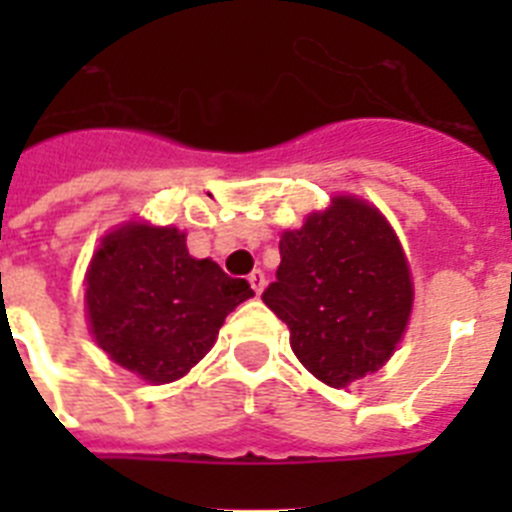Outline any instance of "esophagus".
<instances>
[{
  "label": "esophagus",
  "instance_id": "obj_1",
  "mask_svg": "<svg viewBox=\"0 0 512 512\" xmlns=\"http://www.w3.org/2000/svg\"><path fill=\"white\" fill-rule=\"evenodd\" d=\"M248 282H251L253 292H256V295H261V292H264V287H266V274L261 269L251 271V277H248Z\"/></svg>",
  "mask_w": 512,
  "mask_h": 512
}]
</instances>
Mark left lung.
Segmentation results:
<instances>
[{"instance_id": "1", "label": "left lung", "mask_w": 512, "mask_h": 512, "mask_svg": "<svg viewBox=\"0 0 512 512\" xmlns=\"http://www.w3.org/2000/svg\"><path fill=\"white\" fill-rule=\"evenodd\" d=\"M277 282L261 300L289 328L307 372L348 387L395 354L413 310V279L395 230L374 205L333 197L284 230Z\"/></svg>"}]
</instances>
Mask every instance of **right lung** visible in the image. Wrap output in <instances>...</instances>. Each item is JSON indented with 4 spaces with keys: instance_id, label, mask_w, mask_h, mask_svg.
I'll return each instance as SVG.
<instances>
[{
    "instance_id": "right-lung-1",
    "label": "right lung",
    "mask_w": 512,
    "mask_h": 512,
    "mask_svg": "<svg viewBox=\"0 0 512 512\" xmlns=\"http://www.w3.org/2000/svg\"><path fill=\"white\" fill-rule=\"evenodd\" d=\"M248 297L246 279L192 259L176 228L128 223L94 251L84 300L97 346L140 379L166 384L210 351L228 312Z\"/></svg>"
}]
</instances>
